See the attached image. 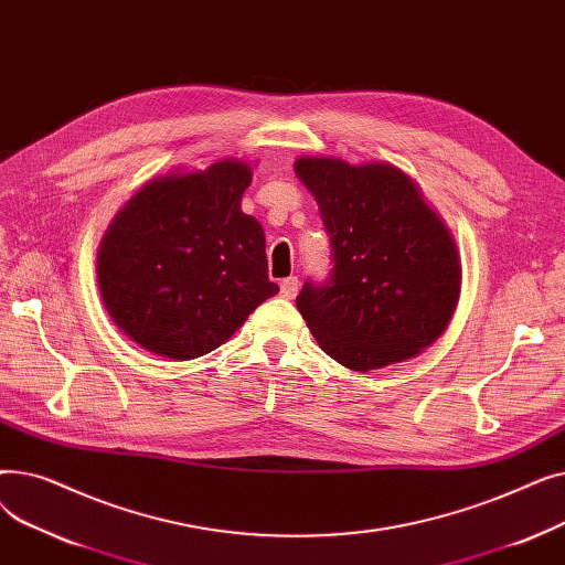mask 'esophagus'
Instances as JSON below:
<instances>
[{"label": "esophagus", "mask_w": 565, "mask_h": 565, "mask_svg": "<svg viewBox=\"0 0 565 565\" xmlns=\"http://www.w3.org/2000/svg\"><path fill=\"white\" fill-rule=\"evenodd\" d=\"M279 288H281V295H284L286 300H292L295 295H298L300 281H298V277H286V279L279 284Z\"/></svg>", "instance_id": "esophagus-1"}]
</instances>
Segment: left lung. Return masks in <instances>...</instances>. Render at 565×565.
<instances>
[{
    "mask_svg": "<svg viewBox=\"0 0 565 565\" xmlns=\"http://www.w3.org/2000/svg\"><path fill=\"white\" fill-rule=\"evenodd\" d=\"M295 173L318 201L334 263L295 300L318 345L345 369L373 371L437 341L458 305L460 258L412 178L339 158H300Z\"/></svg>",
    "mask_w": 565,
    "mask_h": 565,
    "instance_id": "obj_1",
    "label": "left lung"
}]
</instances>
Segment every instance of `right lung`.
Listing matches in <instances>:
<instances>
[{
	"instance_id": "add662e5",
	"label": "right lung",
	"mask_w": 565,
	"mask_h": 565,
	"mask_svg": "<svg viewBox=\"0 0 565 565\" xmlns=\"http://www.w3.org/2000/svg\"><path fill=\"white\" fill-rule=\"evenodd\" d=\"M249 183V164L220 160L153 178L116 213L98 249L100 295L116 328L148 352L201 358L279 292L263 226L241 211Z\"/></svg>"
}]
</instances>
